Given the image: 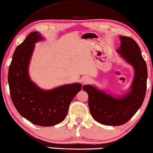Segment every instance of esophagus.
Segmentation results:
<instances>
[{
  "label": "esophagus",
  "instance_id": "obj_1",
  "mask_svg": "<svg viewBox=\"0 0 153 153\" xmlns=\"http://www.w3.org/2000/svg\"><path fill=\"white\" fill-rule=\"evenodd\" d=\"M81 81L82 82V83L86 84V83H88V82H90L91 80H90V78H89V77H88V76H84V77H82Z\"/></svg>",
  "mask_w": 153,
  "mask_h": 153
}]
</instances>
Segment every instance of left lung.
Instances as JSON below:
<instances>
[{"label":"left lung","instance_id":"1","mask_svg":"<svg viewBox=\"0 0 153 153\" xmlns=\"http://www.w3.org/2000/svg\"><path fill=\"white\" fill-rule=\"evenodd\" d=\"M121 45L116 50L134 70L129 89L122 95H113L95 85L82 86L88 95V108L92 117L106 126H120L126 123L142 106L146 91L147 66L139 45L133 38L120 36Z\"/></svg>","mask_w":153,"mask_h":153}]
</instances>
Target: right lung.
Segmentation results:
<instances>
[{
	"label": "right lung",
	"instance_id": "add662e5",
	"mask_svg": "<svg viewBox=\"0 0 153 153\" xmlns=\"http://www.w3.org/2000/svg\"><path fill=\"white\" fill-rule=\"evenodd\" d=\"M45 40L32 31L16 48L8 71L12 102L20 115L33 124L51 126L67 117L72 100L82 88L80 83L63 84L44 90L31 80L29 67L35 44Z\"/></svg>",
	"mask_w": 153,
	"mask_h": 153
}]
</instances>
